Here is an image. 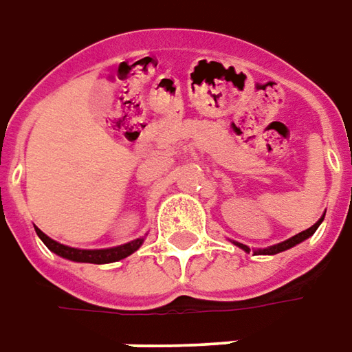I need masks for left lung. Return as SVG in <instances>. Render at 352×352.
Wrapping results in <instances>:
<instances>
[{
  "label": "left lung",
  "instance_id": "left-lung-1",
  "mask_svg": "<svg viewBox=\"0 0 352 352\" xmlns=\"http://www.w3.org/2000/svg\"><path fill=\"white\" fill-rule=\"evenodd\" d=\"M322 220H324V216L320 218V220L316 221L313 228L305 229V231H301V233H298V235L290 236V239H286V241H283V243L273 244V246H267V248H256V250H254V254H256V256H273V254H278V252H284V250H288V248H294L296 244H300V243H303V241H307L309 236L313 235L316 229H318V226L322 223ZM233 244H236V246H239L241 250L250 252V248H248L246 244L236 243V241H233Z\"/></svg>",
  "mask_w": 352,
  "mask_h": 352
}]
</instances>
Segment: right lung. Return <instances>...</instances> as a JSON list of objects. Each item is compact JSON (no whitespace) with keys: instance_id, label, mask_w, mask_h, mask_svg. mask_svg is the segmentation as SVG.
Wrapping results in <instances>:
<instances>
[{"instance_id":"add662e5","label":"right lung","mask_w":352,"mask_h":352,"mask_svg":"<svg viewBox=\"0 0 352 352\" xmlns=\"http://www.w3.org/2000/svg\"><path fill=\"white\" fill-rule=\"evenodd\" d=\"M37 236L43 241V244L49 248L51 252H54L56 256H60L64 260L69 261H77V263H113V261H119L126 258V256H131L134 252L138 250L144 243V239L146 236H140V239H136V241H132V243L121 244V246H113V248H100V250H81V248H72V246H66V244L56 243V241H52L51 236H47L41 231V229L36 228Z\"/></svg>"}]
</instances>
